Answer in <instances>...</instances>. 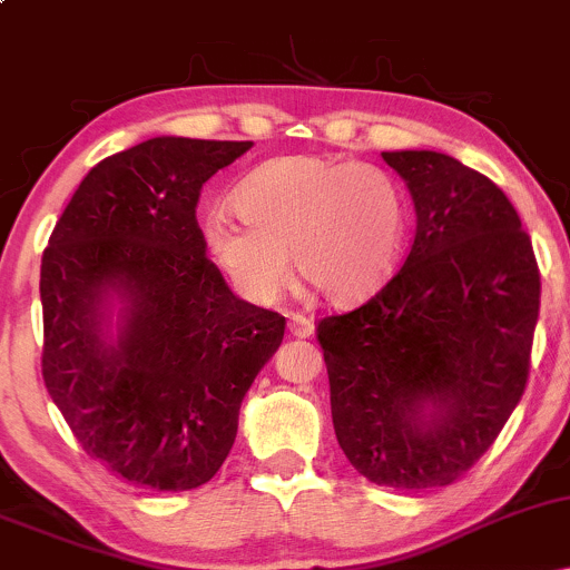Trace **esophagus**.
<instances>
[{"mask_svg":"<svg viewBox=\"0 0 570 570\" xmlns=\"http://www.w3.org/2000/svg\"><path fill=\"white\" fill-rule=\"evenodd\" d=\"M289 335L292 337H311L313 335V322L311 318H305V316H294L292 322H289Z\"/></svg>","mask_w":570,"mask_h":570,"instance_id":"34e87169","label":"esophagus"}]
</instances>
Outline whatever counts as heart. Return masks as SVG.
<instances>
[{
    "instance_id": "heart-1",
    "label": "heart",
    "mask_w": 570,
    "mask_h": 570,
    "mask_svg": "<svg viewBox=\"0 0 570 570\" xmlns=\"http://www.w3.org/2000/svg\"><path fill=\"white\" fill-rule=\"evenodd\" d=\"M240 217L203 219L208 257L240 297L271 305L297 276L326 303L358 305L396 276L410 233V203L389 171L324 155H286L246 174Z\"/></svg>"
}]
</instances>
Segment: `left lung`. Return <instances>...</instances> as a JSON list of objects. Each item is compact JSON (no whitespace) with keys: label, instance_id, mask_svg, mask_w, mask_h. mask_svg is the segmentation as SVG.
Masks as SVG:
<instances>
[{"label":"left lung","instance_id":"obj_1","mask_svg":"<svg viewBox=\"0 0 570 570\" xmlns=\"http://www.w3.org/2000/svg\"><path fill=\"white\" fill-rule=\"evenodd\" d=\"M415 206V240L370 303L318 322L332 423L370 482L442 488L488 453L531 370L541 278L514 206L431 149L383 153Z\"/></svg>","mask_w":570,"mask_h":570}]
</instances>
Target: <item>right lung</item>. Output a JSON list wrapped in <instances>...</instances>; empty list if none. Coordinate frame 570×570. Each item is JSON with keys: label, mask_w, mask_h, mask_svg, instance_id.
Wrapping results in <instances>:
<instances>
[{"label": "right lung", "mask_w": 570, "mask_h": 570, "mask_svg": "<svg viewBox=\"0 0 570 570\" xmlns=\"http://www.w3.org/2000/svg\"><path fill=\"white\" fill-rule=\"evenodd\" d=\"M252 141L155 136L90 168L42 254V377L94 461L149 490L212 480L286 318L206 257L200 187Z\"/></svg>", "instance_id": "1"}]
</instances>
